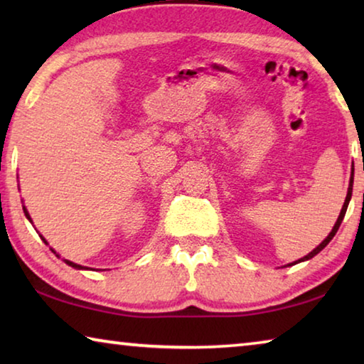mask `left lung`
<instances>
[{"label": "left lung", "instance_id": "left-lung-1", "mask_svg": "<svg viewBox=\"0 0 364 364\" xmlns=\"http://www.w3.org/2000/svg\"><path fill=\"white\" fill-rule=\"evenodd\" d=\"M352 189H353V173H352V178H350V184H348V193H347V197H345V202H343V207H342V210H341V215H338V218H337V221H336V225H334V228H332V231L329 232V236L324 239V241L318 245L316 249H313L310 254L308 255H305L304 258H300V260H297V262H294V263H289L287 267H292V264H295V263H300V262H305V260H310V258H313L315 257L316 254H319V252H321L326 245H328L329 242H331V239L336 236V232H337V230H338V226H341V223H342V220H343V217H345V212H347V207H348V202H350V199H352Z\"/></svg>", "mask_w": 364, "mask_h": 364}]
</instances>
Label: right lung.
<instances>
[{"label": "right lung", "mask_w": 364, "mask_h": 364, "mask_svg": "<svg viewBox=\"0 0 364 364\" xmlns=\"http://www.w3.org/2000/svg\"><path fill=\"white\" fill-rule=\"evenodd\" d=\"M23 207V213H26V217L30 220V221H32V218H30V215H28V212H27V208H26V205H22ZM41 239H43V242H45V244H48L46 242V239L45 237H43L41 236ZM53 250V249H51ZM54 252V250H53ZM54 254H56V252H54ZM56 257H59L58 254H56ZM64 262L67 263V264H69V267H72V268H77V269H88V268H85V267H82V264H77V263H73V262H70V260H65V258H64Z\"/></svg>", "instance_id": "add662e5"}]
</instances>
